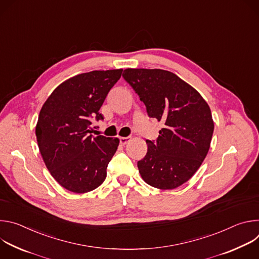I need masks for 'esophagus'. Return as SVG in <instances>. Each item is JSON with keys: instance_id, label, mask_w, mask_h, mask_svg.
I'll use <instances>...</instances> for the list:
<instances>
[{"instance_id": "esophagus-1", "label": "esophagus", "mask_w": 259, "mask_h": 259, "mask_svg": "<svg viewBox=\"0 0 259 259\" xmlns=\"http://www.w3.org/2000/svg\"><path fill=\"white\" fill-rule=\"evenodd\" d=\"M119 139H120V143H121L122 145H124V144H126V143L129 141L130 137H120Z\"/></svg>"}]
</instances>
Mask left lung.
I'll list each match as a JSON object with an SVG mask.
<instances>
[{
    "label": "left lung",
    "mask_w": 259,
    "mask_h": 259,
    "mask_svg": "<svg viewBox=\"0 0 259 259\" xmlns=\"http://www.w3.org/2000/svg\"><path fill=\"white\" fill-rule=\"evenodd\" d=\"M127 83L138 94L149 117L164 123L157 140L137 162L142 179L161 190L187 182L206 158L214 130L211 110L201 94L164 69L127 68Z\"/></svg>",
    "instance_id": "obj_1"
}]
</instances>
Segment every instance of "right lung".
<instances>
[{
  "label": "right lung",
  "instance_id": "add662e5",
  "mask_svg": "<svg viewBox=\"0 0 259 259\" xmlns=\"http://www.w3.org/2000/svg\"><path fill=\"white\" fill-rule=\"evenodd\" d=\"M122 71L93 70L72 77L42 106L35 127L39 150L51 175L69 192H91L106 177L119 139L93 136L91 124L103 120L99 109Z\"/></svg>",
  "mask_w": 259,
  "mask_h": 259
}]
</instances>
